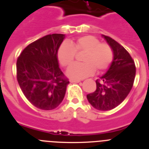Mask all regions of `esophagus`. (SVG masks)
I'll return each instance as SVG.
<instances>
[{"label": "esophagus", "instance_id": "obj_1", "mask_svg": "<svg viewBox=\"0 0 149 149\" xmlns=\"http://www.w3.org/2000/svg\"><path fill=\"white\" fill-rule=\"evenodd\" d=\"M70 81L71 83H79V82H80V80H76V79H70Z\"/></svg>", "mask_w": 149, "mask_h": 149}]
</instances>
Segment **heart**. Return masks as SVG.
<instances>
[{
    "instance_id": "1",
    "label": "heart",
    "mask_w": 149,
    "mask_h": 149,
    "mask_svg": "<svg viewBox=\"0 0 149 149\" xmlns=\"http://www.w3.org/2000/svg\"><path fill=\"white\" fill-rule=\"evenodd\" d=\"M84 51L82 61L75 63L68 68L67 74L74 79H82L93 74L95 69L104 70L112 61L113 53L111 47L104 43H100L95 37L86 36L79 38L75 42H63L58 50L57 57L63 66H68L74 61L76 52Z\"/></svg>"
}]
</instances>
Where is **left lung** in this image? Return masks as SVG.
<instances>
[{
    "label": "left lung",
    "instance_id": "left-lung-1",
    "mask_svg": "<svg viewBox=\"0 0 149 149\" xmlns=\"http://www.w3.org/2000/svg\"><path fill=\"white\" fill-rule=\"evenodd\" d=\"M113 52V61L100 79L96 80V90L86 95L89 103L100 111H108L119 105L133 86L135 64L123 46L110 37L102 35Z\"/></svg>",
    "mask_w": 149,
    "mask_h": 149
}]
</instances>
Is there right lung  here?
Segmentation results:
<instances>
[{"instance_id":"1","label":"right lung","mask_w":149,"mask_h":149,"mask_svg":"<svg viewBox=\"0 0 149 149\" xmlns=\"http://www.w3.org/2000/svg\"><path fill=\"white\" fill-rule=\"evenodd\" d=\"M64 38L63 34L47 35L28 45L17 59L19 86L38 109H55L65 95L69 81L59 68L57 57Z\"/></svg>"}]
</instances>
